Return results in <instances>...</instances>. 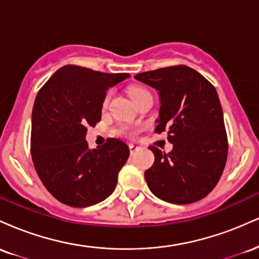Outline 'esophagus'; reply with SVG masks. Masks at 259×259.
Returning a JSON list of instances; mask_svg holds the SVG:
<instances>
[{
	"label": "esophagus",
	"mask_w": 259,
	"mask_h": 259,
	"mask_svg": "<svg viewBox=\"0 0 259 259\" xmlns=\"http://www.w3.org/2000/svg\"><path fill=\"white\" fill-rule=\"evenodd\" d=\"M129 150H130V153L134 154V153L138 152V151L140 150V147L136 146V145H134V144H130L129 145Z\"/></svg>",
	"instance_id": "obj_1"
}]
</instances>
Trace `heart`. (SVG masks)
<instances>
[{
  "instance_id": "1",
  "label": "heart",
  "mask_w": 259,
  "mask_h": 259,
  "mask_svg": "<svg viewBox=\"0 0 259 259\" xmlns=\"http://www.w3.org/2000/svg\"><path fill=\"white\" fill-rule=\"evenodd\" d=\"M147 90L144 88H140V86H132V88L129 89V95L130 97H132V100L134 102H136L140 97L142 96V95L147 94ZM111 96H112V91H107L106 95L103 96V100H102V107L103 108H106L107 106H108L109 103V100H111ZM119 133L120 134H125V135H134L135 134V130L133 129V127H129V126H121L119 129Z\"/></svg>"
}]
</instances>
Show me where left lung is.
I'll return each instance as SVG.
<instances>
[{
  "label": "left lung",
  "mask_w": 259,
  "mask_h": 259,
  "mask_svg": "<svg viewBox=\"0 0 259 259\" xmlns=\"http://www.w3.org/2000/svg\"><path fill=\"white\" fill-rule=\"evenodd\" d=\"M158 90L156 133L168 132L169 153L150 146L154 163L145 171L152 194L175 204L200 201L214 189L228 158V136L215 88L187 65L136 74Z\"/></svg>",
  "instance_id": "obj_1"
}]
</instances>
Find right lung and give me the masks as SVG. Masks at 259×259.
<instances>
[{
	"label": "right lung",
	"mask_w": 259,
	"mask_h": 259,
	"mask_svg": "<svg viewBox=\"0 0 259 259\" xmlns=\"http://www.w3.org/2000/svg\"><path fill=\"white\" fill-rule=\"evenodd\" d=\"M127 76L64 65L37 92L31 114L32 163L47 191L67 206H92L114 191L129 147L111 138L89 150L85 135L88 125L101 120L107 89Z\"/></svg>",
	"instance_id": "add662e5"
}]
</instances>
